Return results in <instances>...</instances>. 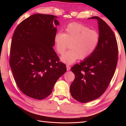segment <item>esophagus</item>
<instances>
[{"label": "esophagus", "mask_w": 126, "mask_h": 126, "mask_svg": "<svg viewBox=\"0 0 126 126\" xmlns=\"http://www.w3.org/2000/svg\"><path fill=\"white\" fill-rule=\"evenodd\" d=\"M66 68H67V71H69V70H70L71 67H70L69 65H67V66H66Z\"/></svg>", "instance_id": "1"}]
</instances>
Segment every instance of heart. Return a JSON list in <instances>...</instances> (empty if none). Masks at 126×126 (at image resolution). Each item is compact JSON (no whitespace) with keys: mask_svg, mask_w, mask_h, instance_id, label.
<instances>
[{"mask_svg":"<svg viewBox=\"0 0 126 126\" xmlns=\"http://www.w3.org/2000/svg\"><path fill=\"white\" fill-rule=\"evenodd\" d=\"M57 52L63 54L70 44V50L61 57L62 62L71 64L80 58L85 59L93 54L100 41L95 30L81 24L73 22L67 25L64 33L57 32L54 37Z\"/></svg>","mask_w":126,"mask_h":126,"instance_id":"1","label":"heart"}]
</instances>
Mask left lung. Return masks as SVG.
Instances as JSON below:
<instances>
[{
    "mask_svg": "<svg viewBox=\"0 0 126 126\" xmlns=\"http://www.w3.org/2000/svg\"><path fill=\"white\" fill-rule=\"evenodd\" d=\"M89 18L98 20L99 43L92 55L71 68L75 78L70 85V93L75 99L82 103L96 99L105 93L118 62V44L113 31L100 17Z\"/></svg>",
    "mask_w": 126,
    "mask_h": 126,
    "instance_id": "left-lung-1",
    "label": "left lung"
}]
</instances>
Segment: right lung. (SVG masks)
Here are the masks:
<instances>
[{"mask_svg":"<svg viewBox=\"0 0 126 126\" xmlns=\"http://www.w3.org/2000/svg\"><path fill=\"white\" fill-rule=\"evenodd\" d=\"M54 15L37 14L21 21L11 40L9 63L17 86L26 96L41 100L50 95L65 73L52 47L59 25Z\"/></svg>","mask_w":126,"mask_h":126,"instance_id":"1","label":"right lung"}]
</instances>
